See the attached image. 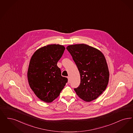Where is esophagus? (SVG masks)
I'll return each mask as SVG.
<instances>
[{
  "label": "esophagus",
  "mask_w": 133,
  "mask_h": 133,
  "mask_svg": "<svg viewBox=\"0 0 133 133\" xmlns=\"http://www.w3.org/2000/svg\"><path fill=\"white\" fill-rule=\"evenodd\" d=\"M67 78H68V83H70V82H71V80H70V77L68 76V77H67Z\"/></svg>",
  "instance_id": "34e87169"
}]
</instances>
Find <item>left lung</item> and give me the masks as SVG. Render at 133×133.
<instances>
[{
  "mask_svg": "<svg viewBox=\"0 0 133 133\" xmlns=\"http://www.w3.org/2000/svg\"><path fill=\"white\" fill-rule=\"evenodd\" d=\"M67 49L80 72V85L74 90L83 100L96 99L106 89L109 73L104 55L98 49L85 44L71 45Z\"/></svg>",
  "mask_w": 133,
  "mask_h": 133,
  "instance_id": "1",
  "label": "left lung"
}]
</instances>
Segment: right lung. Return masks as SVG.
<instances>
[{"mask_svg": "<svg viewBox=\"0 0 133 133\" xmlns=\"http://www.w3.org/2000/svg\"><path fill=\"white\" fill-rule=\"evenodd\" d=\"M65 49L59 44L48 45L37 49L31 59L28 71L29 85L37 97L45 102L56 98L68 82L57 65Z\"/></svg>", "mask_w": 133, "mask_h": 133, "instance_id": "add662e5", "label": "right lung"}]
</instances>
